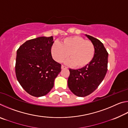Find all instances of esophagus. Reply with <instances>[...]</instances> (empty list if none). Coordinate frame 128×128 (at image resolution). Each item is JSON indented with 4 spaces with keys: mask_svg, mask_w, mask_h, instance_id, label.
<instances>
[{
    "mask_svg": "<svg viewBox=\"0 0 128 128\" xmlns=\"http://www.w3.org/2000/svg\"><path fill=\"white\" fill-rule=\"evenodd\" d=\"M67 68L66 66H63V65H62V69H66Z\"/></svg>",
    "mask_w": 128,
    "mask_h": 128,
    "instance_id": "1",
    "label": "esophagus"
}]
</instances>
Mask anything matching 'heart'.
I'll return each instance as SVG.
<instances>
[{
  "label": "heart",
  "mask_w": 128,
  "mask_h": 128,
  "mask_svg": "<svg viewBox=\"0 0 128 128\" xmlns=\"http://www.w3.org/2000/svg\"><path fill=\"white\" fill-rule=\"evenodd\" d=\"M51 55L57 62H62L68 56L65 63L81 68L92 61L95 54V47L92 42L80 36H72L64 39L61 44L54 43L51 47Z\"/></svg>",
  "instance_id": "1"
}]
</instances>
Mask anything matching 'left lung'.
Instances as JSON below:
<instances>
[{
    "instance_id": "1",
    "label": "left lung",
    "mask_w": 128,
    "mask_h": 128,
    "mask_svg": "<svg viewBox=\"0 0 128 128\" xmlns=\"http://www.w3.org/2000/svg\"><path fill=\"white\" fill-rule=\"evenodd\" d=\"M85 36L94 45V56L87 66L79 69H69L70 75L68 80L69 89L80 97L87 96L96 90L107 71L108 54L103 44L92 36Z\"/></svg>"
}]
</instances>
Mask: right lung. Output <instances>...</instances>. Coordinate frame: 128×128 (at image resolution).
<instances>
[{"label": "right lung", "instance_id": "right-lung-1", "mask_svg": "<svg viewBox=\"0 0 128 128\" xmlns=\"http://www.w3.org/2000/svg\"><path fill=\"white\" fill-rule=\"evenodd\" d=\"M53 36H40L27 40L17 51L15 72L17 81L28 94L40 97L54 87L61 72V64L52 59Z\"/></svg>", "mask_w": 128, "mask_h": 128}]
</instances>
